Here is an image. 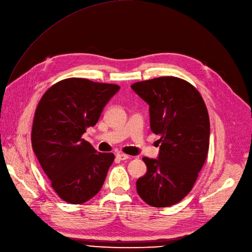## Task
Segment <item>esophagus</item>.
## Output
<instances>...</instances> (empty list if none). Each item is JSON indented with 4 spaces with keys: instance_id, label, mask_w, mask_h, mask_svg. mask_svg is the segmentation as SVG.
<instances>
[{
    "instance_id": "34e87169",
    "label": "esophagus",
    "mask_w": 252,
    "mask_h": 252,
    "mask_svg": "<svg viewBox=\"0 0 252 252\" xmlns=\"http://www.w3.org/2000/svg\"><path fill=\"white\" fill-rule=\"evenodd\" d=\"M116 158L120 160H126L129 158V156L126 154H124V153H119V154H116Z\"/></svg>"
}]
</instances>
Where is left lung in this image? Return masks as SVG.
<instances>
[{
  "mask_svg": "<svg viewBox=\"0 0 252 252\" xmlns=\"http://www.w3.org/2000/svg\"><path fill=\"white\" fill-rule=\"evenodd\" d=\"M149 104L151 130L160 135L158 159L144 157L137 191L148 205L177 204L191 190L208 156L210 119L199 92L186 80L159 77L131 85Z\"/></svg>",
  "mask_w": 252,
  "mask_h": 252,
  "instance_id": "8db88e82",
  "label": "left lung"
}]
</instances>
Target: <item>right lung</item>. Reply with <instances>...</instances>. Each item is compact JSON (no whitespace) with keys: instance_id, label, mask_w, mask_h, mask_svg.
<instances>
[{"instance_id":"add662e5","label":"right lung","mask_w":252,"mask_h":252,"mask_svg":"<svg viewBox=\"0 0 252 252\" xmlns=\"http://www.w3.org/2000/svg\"><path fill=\"white\" fill-rule=\"evenodd\" d=\"M115 84L69 78L50 87L36 107L31 143L57 194L80 205L101 189L114 155L100 153L84 139L104 106L120 90Z\"/></svg>"}]
</instances>
